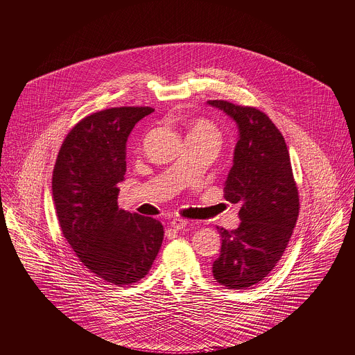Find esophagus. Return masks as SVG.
Listing matches in <instances>:
<instances>
[{
    "mask_svg": "<svg viewBox=\"0 0 355 355\" xmlns=\"http://www.w3.org/2000/svg\"><path fill=\"white\" fill-rule=\"evenodd\" d=\"M187 224H188V220H185V218H180V217L173 218V220H171V223H170V225H171L173 228H175V230H182L184 227H187Z\"/></svg>",
    "mask_w": 355,
    "mask_h": 355,
    "instance_id": "1",
    "label": "esophagus"
}]
</instances>
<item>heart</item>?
I'll list each match as a JSON object with an SVG mask.
<instances>
[{"label": "heart", "instance_id": "b5f03b06", "mask_svg": "<svg viewBox=\"0 0 355 355\" xmlns=\"http://www.w3.org/2000/svg\"><path fill=\"white\" fill-rule=\"evenodd\" d=\"M189 134H205V135H210V137H214V138L218 137L217 128L207 120H198L192 125V130H191Z\"/></svg>", "mask_w": 355, "mask_h": 355}]
</instances>
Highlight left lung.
<instances>
[{"mask_svg":"<svg viewBox=\"0 0 355 355\" xmlns=\"http://www.w3.org/2000/svg\"><path fill=\"white\" fill-rule=\"evenodd\" d=\"M207 103L240 130L224 198L241 205V223L231 231L217 225L221 251L213 276L228 288L243 290L263 280L283 257L300 213L298 188L286 141L263 111L227 100Z\"/></svg>","mask_w":355,"mask_h":355,"instance_id":"8db88e82","label":"left lung"}]
</instances>
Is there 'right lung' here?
Here are the masks:
<instances>
[{"label": "right lung", "mask_w": 355, "mask_h": 355, "mask_svg": "<svg viewBox=\"0 0 355 355\" xmlns=\"http://www.w3.org/2000/svg\"><path fill=\"white\" fill-rule=\"evenodd\" d=\"M152 107H112L82 118L65 137L53 171V199L64 239L96 277L128 286L150 270L164 228L118 207L127 141Z\"/></svg>", "instance_id": "obj_1"}]
</instances>
